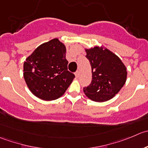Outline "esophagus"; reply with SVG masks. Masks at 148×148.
I'll list each match as a JSON object with an SVG mask.
<instances>
[{"label": "esophagus", "instance_id": "34e87169", "mask_svg": "<svg viewBox=\"0 0 148 148\" xmlns=\"http://www.w3.org/2000/svg\"><path fill=\"white\" fill-rule=\"evenodd\" d=\"M75 77L77 78V77H79V75H80V73H79V71H77V72L75 73Z\"/></svg>", "mask_w": 148, "mask_h": 148}]
</instances>
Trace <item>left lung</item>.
Masks as SVG:
<instances>
[{"instance_id":"8db88e82","label":"left lung","mask_w":148,"mask_h":148,"mask_svg":"<svg viewBox=\"0 0 148 148\" xmlns=\"http://www.w3.org/2000/svg\"><path fill=\"white\" fill-rule=\"evenodd\" d=\"M86 52L91 66L92 80L88 86L83 88L84 93L94 101L110 100L125 83V65L119 57L103 47L86 49Z\"/></svg>"}]
</instances>
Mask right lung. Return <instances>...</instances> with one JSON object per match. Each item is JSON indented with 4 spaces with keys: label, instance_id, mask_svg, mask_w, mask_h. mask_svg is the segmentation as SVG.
Masks as SVG:
<instances>
[{
    "label": "right lung",
    "instance_id": "right-lung-1",
    "mask_svg": "<svg viewBox=\"0 0 148 148\" xmlns=\"http://www.w3.org/2000/svg\"><path fill=\"white\" fill-rule=\"evenodd\" d=\"M66 47L57 38L39 45L24 63L29 90L42 100L52 101L65 93L75 75L68 71Z\"/></svg>",
    "mask_w": 148,
    "mask_h": 148
}]
</instances>
